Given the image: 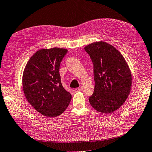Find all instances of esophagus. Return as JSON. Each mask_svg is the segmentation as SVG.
I'll return each mask as SVG.
<instances>
[{
    "label": "esophagus",
    "mask_w": 152,
    "mask_h": 152,
    "mask_svg": "<svg viewBox=\"0 0 152 152\" xmlns=\"http://www.w3.org/2000/svg\"><path fill=\"white\" fill-rule=\"evenodd\" d=\"M82 91V88H79V87H77V88H75V89H74V91L75 92H79V91Z\"/></svg>",
    "instance_id": "34e87169"
}]
</instances>
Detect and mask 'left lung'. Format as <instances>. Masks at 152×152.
<instances>
[{
    "instance_id": "obj_1",
    "label": "left lung",
    "mask_w": 152,
    "mask_h": 152,
    "mask_svg": "<svg viewBox=\"0 0 152 152\" xmlns=\"http://www.w3.org/2000/svg\"><path fill=\"white\" fill-rule=\"evenodd\" d=\"M84 49L94 66V91L89 103L98 112L112 113L121 107L130 93V69L121 53L107 42H93Z\"/></svg>"
}]
</instances>
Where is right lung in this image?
Returning a JSON list of instances; mask_svg holds the SVG:
<instances>
[{
	"label": "right lung",
	"instance_id": "add662e5",
	"mask_svg": "<svg viewBox=\"0 0 152 152\" xmlns=\"http://www.w3.org/2000/svg\"><path fill=\"white\" fill-rule=\"evenodd\" d=\"M68 50L42 49L32 56L23 74V89L27 101L37 111L48 117L62 114L72 99L63 88L59 66Z\"/></svg>",
	"mask_w": 152,
	"mask_h": 152
}]
</instances>
